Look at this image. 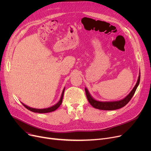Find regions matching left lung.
Listing matches in <instances>:
<instances>
[{"mask_svg":"<svg viewBox=\"0 0 151 151\" xmlns=\"http://www.w3.org/2000/svg\"><path fill=\"white\" fill-rule=\"evenodd\" d=\"M140 81V72L139 73V76L137 82L134 86L133 89L131 91V92L125 98L123 99H121L120 100L117 101H99L97 100H96L91 95L90 92H89L88 89L87 88H85V91L87 99H88L90 104L95 108L101 109V110H115L121 108L124 106H125L127 104H128L129 101L131 100L133 95L135 92L139 84Z\"/></svg>","mask_w":151,"mask_h":151,"instance_id":"1","label":"left lung"}]
</instances>
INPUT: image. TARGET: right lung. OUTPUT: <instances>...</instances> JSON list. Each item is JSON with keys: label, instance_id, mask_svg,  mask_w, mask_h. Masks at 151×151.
<instances>
[{"label": "right lung", "instance_id": "right-lung-1", "mask_svg": "<svg viewBox=\"0 0 151 151\" xmlns=\"http://www.w3.org/2000/svg\"><path fill=\"white\" fill-rule=\"evenodd\" d=\"M64 91H65V88L64 89H63L62 94H61V97L60 99L59 100V101L56 104H55L54 105L49 107V108H43V109H37V108H31L29 107L28 106H27L26 105L24 104L23 103L21 102V104L24 105V106H25V108H26L27 109L31 111H32L34 113H50L52 111H54L56 110L62 104V100H63V93H64Z\"/></svg>", "mask_w": 151, "mask_h": 151}]
</instances>
